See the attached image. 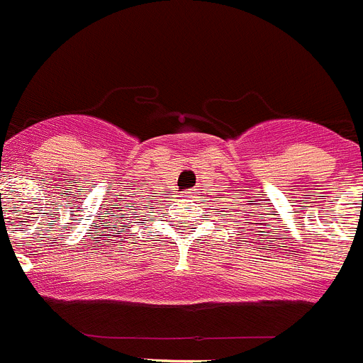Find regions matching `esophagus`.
<instances>
[{
  "label": "esophagus",
  "instance_id": "esophagus-1",
  "mask_svg": "<svg viewBox=\"0 0 363 363\" xmlns=\"http://www.w3.org/2000/svg\"><path fill=\"white\" fill-rule=\"evenodd\" d=\"M182 198H192V192H184V196H182Z\"/></svg>",
  "mask_w": 363,
  "mask_h": 363
}]
</instances>
